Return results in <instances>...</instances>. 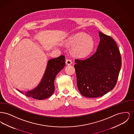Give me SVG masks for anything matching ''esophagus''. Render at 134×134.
Segmentation results:
<instances>
[{
	"label": "esophagus",
	"mask_w": 134,
	"mask_h": 134,
	"mask_svg": "<svg viewBox=\"0 0 134 134\" xmlns=\"http://www.w3.org/2000/svg\"><path fill=\"white\" fill-rule=\"evenodd\" d=\"M66 64L67 65H70L72 64V61L70 59H66Z\"/></svg>",
	"instance_id": "esophagus-1"
}]
</instances>
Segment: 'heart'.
Here are the masks:
<instances>
[{
	"mask_svg": "<svg viewBox=\"0 0 134 134\" xmlns=\"http://www.w3.org/2000/svg\"><path fill=\"white\" fill-rule=\"evenodd\" d=\"M66 44L67 46L73 47V53L75 56L84 57L92 51L94 44L91 37L83 32H78L68 38Z\"/></svg>",
	"mask_w": 134,
	"mask_h": 134,
	"instance_id": "b5f03b06",
	"label": "heart"
}]
</instances>
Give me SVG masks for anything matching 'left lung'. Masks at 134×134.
Segmentation results:
<instances>
[{
	"mask_svg": "<svg viewBox=\"0 0 134 134\" xmlns=\"http://www.w3.org/2000/svg\"><path fill=\"white\" fill-rule=\"evenodd\" d=\"M97 51L84 59H75L77 87L87 97H98L114 89L121 65L120 52L114 40L99 32Z\"/></svg>",
	"mask_w": 134,
	"mask_h": 134,
	"instance_id": "obj_1",
	"label": "left lung"
}]
</instances>
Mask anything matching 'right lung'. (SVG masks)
<instances>
[{"instance_id": "add662e5", "label": "right lung", "mask_w": 134, "mask_h": 134, "mask_svg": "<svg viewBox=\"0 0 134 134\" xmlns=\"http://www.w3.org/2000/svg\"><path fill=\"white\" fill-rule=\"evenodd\" d=\"M65 65V57L64 55L49 60L44 75L40 84L35 88L25 92V95L38 100L44 99L50 97L55 90L54 80L56 76L64 68ZM18 91L24 94L23 92L19 90Z\"/></svg>"}]
</instances>
